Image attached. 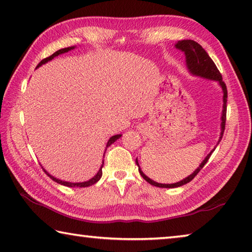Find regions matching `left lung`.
Wrapping results in <instances>:
<instances>
[{
    "instance_id": "8db88e82",
    "label": "left lung",
    "mask_w": 252,
    "mask_h": 252,
    "mask_svg": "<svg viewBox=\"0 0 252 252\" xmlns=\"http://www.w3.org/2000/svg\"><path fill=\"white\" fill-rule=\"evenodd\" d=\"M175 47L177 50L184 52L185 56H186V66L187 69L189 70V73L193 76H198L201 78H206V79H210V81H215L219 84V86L221 87L222 90V112H221V117H220V135H219V139L217 145L220 143V140L222 138L223 131H224V125H226V113H227V97H228V93H227V87L226 84L222 82V77L221 74L217 68V66L214 63V61L210 59V56L208 55L204 48H202L199 44L195 41H191V39H183V41H178L175 44ZM217 145L214 147L213 151H211L208 155L205 157V159L201 161V164L199 167H197V169L193 171L192 174H190L188 177L184 178L183 180H180L178 183L175 184H160V183H156L155 180H153L148 177V176L145 175L142 169H140V166L138 164L137 158H136V165L138 166V171L139 174L142 175V177L146 180L147 183H149L153 186L155 187H159V188H177L180 186H184L187 183L191 182V180L195 178V176L199 173V171L202 169V167L206 165V162L208 161L209 157L211 156V154L214 153V151L217 147Z\"/></svg>"
}]
</instances>
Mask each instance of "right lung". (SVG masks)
Listing matches in <instances>:
<instances>
[{"label": "right lung", "instance_id": "1", "mask_svg": "<svg viewBox=\"0 0 252 252\" xmlns=\"http://www.w3.org/2000/svg\"><path fill=\"white\" fill-rule=\"evenodd\" d=\"M76 47V46H70V47H66V48H62V50H59L57 52H55L54 54H52L51 56H48V57H46V59H44V60H42L41 62H39L38 63V65L36 66V68H38L39 66H42L43 64H46L47 62H50V61H52L53 59H54V57H56V56H59V55H61V54H64V53H67V52H69V51H72V50H74V48ZM122 137V134H118V135H114V136H112V137H110L109 139H108V142H107V144H106V148H107L108 146H110V145H112L113 143H115L116 142L117 139H119ZM105 152H106V149H105ZM105 154V153H104ZM103 166H104V160L101 161V166H100V168H99V170L97 171V174L94 176V177L93 178H91L90 180H86V182H82V183H72V182H65V180H62V179H59V178H56V177H54V176H52L50 173H48L47 170H45L44 169V171H45V173L48 175V177L50 178H52L53 180H54V182H56L57 184H61V185H63V186H66V187H70V188H74V187H78V188H84V187H88V186H92V185H94V184H96L97 182H98V180L101 178V175H103V173H101V168H103Z\"/></svg>", "mask_w": 252, "mask_h": 252}]
</instances>
